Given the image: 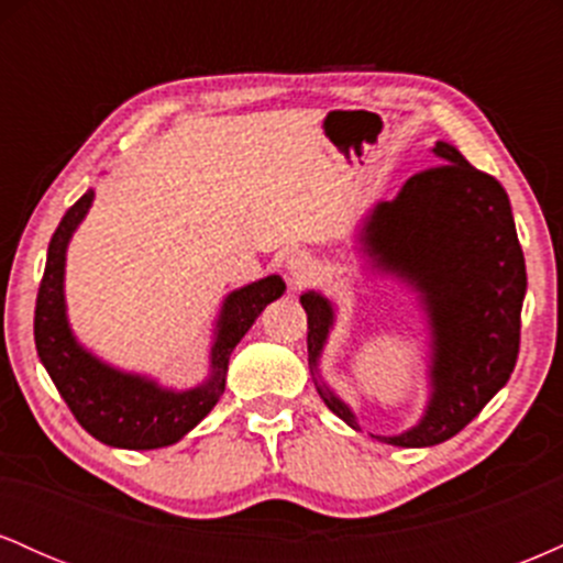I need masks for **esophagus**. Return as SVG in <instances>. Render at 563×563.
Here are the masks:
<instances>
[{"label":"esophagus","instance_id":"obj_1","mask_svg":"<svg viewBox=\"0 0 563 563\" xmlns=\"http://www.w3.org/2000/svg\"><path fill=\"white\" fill-rule=\"evenodd\" d=\"M286 269L288 275L294 277V283H307L309 277L314 275V269H318V262H314L307 251H294V254H288Z\"/></svg>","mask_w":563,"mask_h":563}]
</instances>
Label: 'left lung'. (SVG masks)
<instances>
[{"instance_id": "obj_1", "label": "left lung", "mask_w": 563, "mask_h": 563, "mask_svg": "<svg viewBox=\"0 0 563 563\" xmlns=\"http://www.w3.org/2000/svg\"><path fill=\"white\" fill-rule=\"evenodd\" d=\"M431 153L439 164L412 174L394 200H378L357 235L367 267L416 290L431 335V391L421 421L402 434H371L394 448H431L466 429L506 386L519 357L527 267L510 200L450 142H437ZM301 307L318 394L360 431L352 407L320 378L333 301L307 290Z\"/></svg>"}]
</instances>
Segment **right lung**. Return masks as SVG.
Wrapping results in <instances>:
<instances>
[{
    "instance_id": "1",
    "label": "right lung",
    "mask_w": 563,
    "mask_h": 563,
    "mask_svg": "<svg viewBox=\"0 0 563 563\" xmlns=\"http://www.w3.org/2000/svg\"><path fill=\"white\" fill-rule=\"evenodd\" d=\"M92 200L95 190L84 192L60 219L49 241L34 312L38 360L76 421L102 444L121 450L169 448L196 429L219 402L232 349L241 344L262 309L280 299L286 283L280 275H267L224 296L203 384L179 391L166 389L156 378L119 371L79 344L66 312V251Z\"/></svg>"
}]
</instances>
